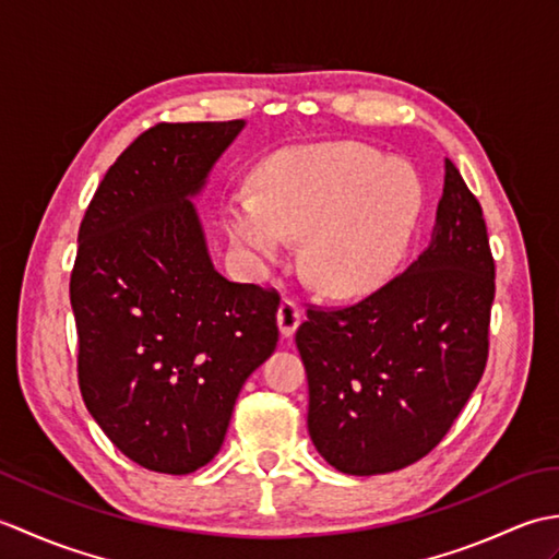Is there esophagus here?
<instances>
[{
  "instance_id": "esophagus-1",
  "label": "esophagus",
  "mask_w": 559,
  "mask_h": 559,
  "mask_svg": "<svg viewBox=\"0 0 559 559\" xmlns=\"http://www.w3.org/2000/svg\"><path fill=\"white\" fill-rule=\"evenodd\" d=\"M302 322V310L295 300H283L278 307V329L283 336H293Z\"/></svg>"
}]
</instances>
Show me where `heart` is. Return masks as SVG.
Here are the masks:
<instances>
[{
	"instance_id": "1",
	"label": "heart",
	"mask_w": 559,
	"mask_h": 559,
	"mask_svg": "<svg viewBox=\"0 0 559 559\" xmlns=\"http://www.w3.org/2000/svg\"><path fill=\"white\" fill-rule=\"evenodd\" d=\"M425 189L406 163L362 144L293 148L259 173V194L225 199L233 242L259 259H278L302 240L300 266L334 298L370 293L394 273L420 221Z\"/></svg>"
}]
</instances>
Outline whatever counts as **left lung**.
Listing matches in <instances>:
<instances>
[{
  "instance_id": "1",
  "label": "left lung",
  "mask_w": 559,
  "mask_h": 559,
  "mask_svg": "<svg viewBox=\"0 0 559 559\" xmlns=\"http://www.w3.org/2000/svg\"><path fill=\"white\" fill-rule=\"evenodd\" d=\"M492 300L480 201L447 158L425 252L358 302L310 305L298 326L319 454L348 476L391 473L430 454L485 372Z\"/></svg>"
}]
</instances>
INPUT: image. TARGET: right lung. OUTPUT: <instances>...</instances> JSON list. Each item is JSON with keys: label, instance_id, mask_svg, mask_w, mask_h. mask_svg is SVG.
I'll return each instance as SVG.
<instances>
[{"label": "right lung", "instance_id": "obj_1", "mask_svg": "<svg viewBox=\"0 0 559 559\" xmlns=\"http://www.w3.org/2000/svg\"><path fill=\"white\" fill-rule=\"evenodd\" d=\"M242 127L146 129L79 228L69 298L83 403L127 459L168 476L218 454L237 394L278 343V293L213 269L189 201Z\"/></svg>", "mask_w": 559, "mask_h": 559}]
</instances>
